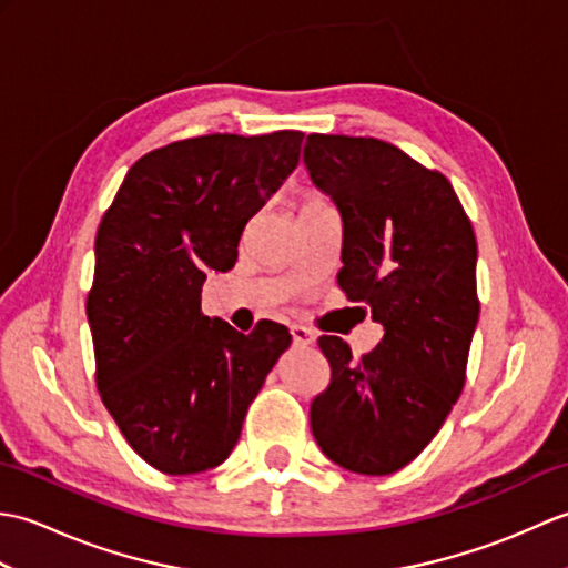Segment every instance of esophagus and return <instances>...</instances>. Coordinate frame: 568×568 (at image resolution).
I'll return each mask as SVG.
<instances>
[{"instance_id": "esophagus-1", "label": "esophagus", "mask_w": 568, "mask_h": 568, "mask_svg": "<svg viewBox=\"0 0 568 568\" xmlns=\"http://www.w3.org/2000/svg\"><path fill=\"white\" fill-rule=\"evenodd\" d=\"M291 334H293L295 346H312V344H315V334H312L307 327H303V324H293Z\"/></svg>"}]
</instances>
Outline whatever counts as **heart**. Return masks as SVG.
Instances as JSON below:
<instances>
[{
	"label": "heart",
	"instance_id": "b5f03b06",
	"mask_svg": "<svg viewBox=\"0 0 568 568\" xmlns=\"http://www.w3.org/2000/svg\"><path fill=\"white\" fill-rule=\"evenodd\" d=\"M310 200H320V197H310Z\"/></svg>",
	"mask_w": 568,
	"mask_h": 568
}]
</instances>
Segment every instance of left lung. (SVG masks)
<instances>
[{
	"instance_id": "1",
	"label": "left lung",
	"mask_w": 568,
	"mask_h": 568,
	"mask_svg": "<svg viewBox=\"0 0 568 568\" xmlns=\"http://www.w3.org/2000/svg\"><path fill=\"white\" fill-rule=\"evenodd\" d=\"M305 165L344 222L336 281L385 329L358 361L339 336H320L332 381L310 405L312 434L342 468L388 476L464 390L480 312L476 234L449 180L388 141L310 134Z\"/></svg>"
}]
</instances>
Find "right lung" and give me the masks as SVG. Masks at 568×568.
I'll list each match as a JSON object with an SVG mask.
<instances>
[{
    "instance_id": "add662e5",
    "label": "right lung",
    "mask_w": 568,
    "mask_h": 568,
    "mask_svg": "<svg viewBox=\"0 0 568 568\" xmlns=\"http://www.w3.org/2000/svg\"><path fill=\"white\" fill-rule=\"evenodd\" d=\"M303 131L173 141L129 168L94 239L88 322L104 407L168 476L220 466L293 336H246L202 315L210 271L236 263L244 226L300 161Z\"/></svg>"
}]
</instances>
